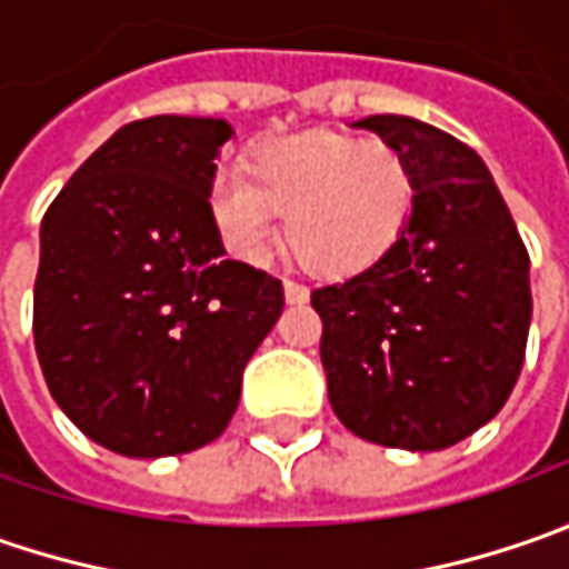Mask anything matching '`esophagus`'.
Listing matches in <instances>:
<instances>
[{
    "label": "esophagus",
    "instance_id": "esophagus-1",
    "mask_svg": "<svg viewBox=\"0 0 569 569\" xmlns=\"http://www.w3.org/2000/svg\"><path fill=\"white\" fill-rule=\"evenodd\" d=\"M284 300H288V303H307V300H310V291H307V284H297V281H284Z\"/></svg>",
    "mask_w": 569,
    "mask_h": 569
}]
</instances>
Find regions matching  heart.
<instances>
[{
  "mask_svg": "<svg viewBox=\"0 0 569 569\" xmlns=\"http://www.w3.org/2000/svg\"><path fill=\"white\" fill-rule=\"evenodd\" d=\"M415 196V173L392 144L313 129L259 144L250 177L221 170L208 208L240 259L259 262L284 214V243L307 272L355 278L402 243Z\"/></svg>",
  "mask_w": 569,
  "mask_h": 569,
  "instance_id": "heart-1",
  "label": "heart"
}]
</instances>
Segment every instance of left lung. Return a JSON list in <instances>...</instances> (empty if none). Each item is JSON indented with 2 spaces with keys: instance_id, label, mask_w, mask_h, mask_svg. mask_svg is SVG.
I'll use <instances>...</instances> for the list:
<instances>
[{
  "instance_id": "obj_1",
  "label": "left lung",
  "mask_w": 569,
  "mask_h": 569,
  "mask_svg": "<svg viewBox=\"0 0 569 569\" xmlns=\"http://www.w3.org/2000/svg\"><path fill=\"white\" fill-rule=\"evenodd\" d=\"M415 173L396 252L313 291L339 421L392 449H447L510 399L532 319L529 252L469 144L411 117H367Z\"/></svg>"
}]
</instances>
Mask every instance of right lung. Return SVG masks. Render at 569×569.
Segmentation results:
<instances>
[{
    "label": "right lung",
    "mask_w": 569,
    "mask_h": 569,
    "mask_svg": "<svg viewBox=\"0 0 569 569\" xmlns=\"http://www.w3.org/2000/svg\"><path fill=\"white\" fill-rule=\"evenodd\" d=\"M224 120L122 126L40 224L33 348L56 405L136 459L218 440L243 367L281 317V281L224 259L208 189Z\"/></svg>",
    "instance_id": "add662e5"
}]
</instances>
